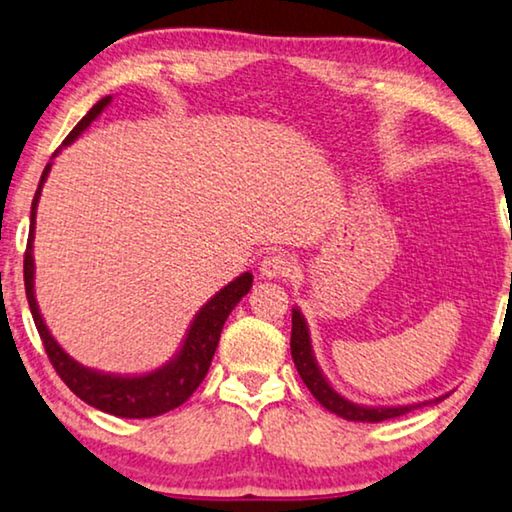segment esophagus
Wrapping results in <instances>:
<instances>
[{
    "mask_svg": "<svg viewBox=\"0 0 512 512\" xmlns=\"http://www.w3.org/2000/svg\"><path fill=\"white\" fill-rule=\"evenodd\" d=\"M294 271V262L292 257L282 255V253H269L262 262H259V276L266 280L273 278H289Z\"/></svg>",
    "mask_w": 512,
    "mask_h": 512,
    "instance_id": "1",
    "label": "esophagus"
}]
</instances>
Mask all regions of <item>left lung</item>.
Listing matches in <instances>:
<instances>
[{"label":"left lung","instance_id":"1","mask_svg":"<svg viewBox=\"0 0 512 512\" xmlns=\"http://www.w3.org/2000/svg\"><path fill=\"white\" fill-rule=\"evenodd\" d=\"M289 347H292V358H294L296 370H299L303 384L310 388L312 395H315V400L322 404L324 409H329L331 414L347 418V421L381 423V421H388V418H398V416L409 414V411H414V409L430 407V404H437L451 395V393H446V395H439V398H432V400L411 402V404H393V407H381V404L379 407H372V404H358V402H352L349 398H345V395L335 391V388L331 386V381L326 379L324 370L319 368V363L315 358V349H312L308 322H305L303 312L296 308V305L292 308V342H289Z\"/></svg>","mask_w":512,"mask_h":512}]
</instances>
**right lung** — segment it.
Masks as SVG:
<instances>
[{
	"instance_id": "obj_1",
	"label": "right lung",
	"mask_w": 512,
	"mask_h": 512,
	"mask_svg": "<svg viewBox=\"0 0 512 512\" xmlns=\"http://www.w3.org/2000/svg\"><path fill=\"white\" fill-rule=\"evenodd\" d=\"M110 103L112 96L101 98V101L80 119V124L68 133L64 144L52 154V160L59 156L61 149L78 140V137L91 126V121L101 117L103 110L108 108ZM52 160L45 165L41 181H38L32 202V223H29V239L25 253V289L29 310H32L34 324L45 345V352H48L50 363L55 365L57 375L66 381V386L71 388L80 400H85L94 409L105 411V414L119 418H151L165 414V411L170 409H177L179 404L186 402L190 395L195 393V388L202 384V379L207 377L211 358L216 354L220 340V331H223L227 317H230V312L236 308V303L250 292V287H253V273L246 271L241 273L239 278L227 282L220 292L213 294L211 299L195 312L193 322H190L186 335H183L179 349L172 354L170 361H165L160 368L140 372V375H117V372H103L78 363L59 345L55 335L50 333L41 310H38L34 289L36 209L38 200H41L45 181H48V174L52 170Z\"/></svg>"
}]
</instances>
